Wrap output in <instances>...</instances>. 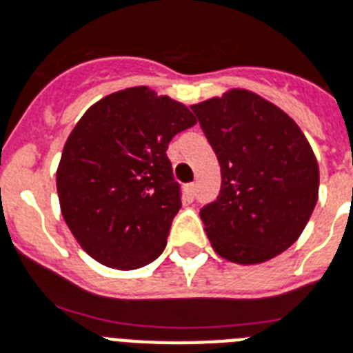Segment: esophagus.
Returning a JSON list of instances; mask_svg holds the SVG:
<instances>
[{
    "mask_svg": "<svg viewBox=\"0 0 353 353\" xmlns=\"http://www.w3.org/2000/svg\"><path fill=\"white\" fill-rule=\"evenodd\" d=\"M185 192L186 196H188V199H194V197H196V183H188V185L185 186Z\"/></svg>",
    "mask_w": 353,
    "mask_h": 353,
    "instance_id": "obj_1",
    "label": "esophagus"
}]
</instances>
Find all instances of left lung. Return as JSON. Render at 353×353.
<instances>
[{
    "label": "left lung",
    "mask_w": 353,
    "mask_h": 353,
    "mask_svg": "<svg viewBox=\"0 0 353 353\" xmlns=\"http://www.w3.org/2000/svg\"><path fill=\"white\" fill-rule=\"evenodd\" d=\"M221 167V190L201 208L214 250L239 265L279 256L305 230L319 194L310 143L288 114L248 90L192 105Z\"/></svg>",
    "instance_id": "obj_1"
}]
</instances>
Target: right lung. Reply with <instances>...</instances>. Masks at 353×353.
<instances>
[{
    "mask_svg": "<svg viewBox=\"0 0 353 353\" xmlns=\"http://www.w3.org/2000/svg\"><path fill=\"white\" fill-rule=\"evenodd\" d=\"M194 125L183 103L148 87L110 94L83 114L56 185L63 219L92 259L134 270L161 256L181 208L167 148Z\"/></svg>",
    "mask_w": 353,
    "mask_h": 353,
    "instance_id": "1",
    "label": "right lung"
}]
</instances>
